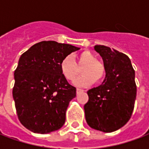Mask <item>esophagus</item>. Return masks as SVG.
Wrapping results in <instances>:
<instances>
[{
    "label": "esophagus",
    "instance_id": "esophagus-1",
    "mask_svg": "<svg viewBox=\"0 0 149 149\" xmlns=\"http://www.w3.org/2000/svg\"><path fill=\"white\" fill-rule=\"evenodd\" d=\"M81 92H83V90H82V89H80V88H77V93L79 94L80 93H81Z\"/></svg>",
    "mask_w": 149,
    "mask_h": 149
}]
</instances>
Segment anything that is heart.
<instances>
[{
  "label": "heart",
  "instance_id": "heart-1",
  "mask_svg": "<svg viewBox=\"0 0 149 149\" xmlns=\"http://www.w3.org/2000/svg\"><path fill=\"white\" fill-rule=\"evenodd\" d=\"M72 60L71 56H66L60 65L62 76L67 81L73 82L80 74L82 76L76 81L78 86H88L93 83H100L105 77L106 68L103 62L97 60L96 56L88 50H84L76 55Z\"/></svg>",
  "mask_w": 149,
  "mask_h": 149
}]
</instances>
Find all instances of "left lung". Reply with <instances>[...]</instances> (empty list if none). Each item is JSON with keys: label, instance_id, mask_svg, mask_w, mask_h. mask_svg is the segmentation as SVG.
<instances>
[{"label": "left lung", "instance_id": "left-lung-1", "mask_svg": "<svg viewBox=\"0 0 149 149\" xmlns=\"http://www.w3.org/2000/svg\"><path fill=\"white\" fill-rule=\"evenodd\" d=\"M94 49L102 56L106 76L100 86L87 92L85 119L92 128L112 132L131 118L136 97L135 71L124 53L104 45H96Z\"/></svg>", "mask_w": 149, "mask_h": 149}]
</instances>
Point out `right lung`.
Listing matches in <instances>:
<instances>
[{
  "mask_svg": "<svg viewBox=\"0 0 149 149\" xmlns=\"http://www.w3.org/2000/svg\"><path fill=\"white\" fill-rule=\"evenodd\" d=\"M80 48L53 40L37 43L24 52L14 72L13 97L18 119L35 133L58 130L65 122L76 88L62 76V60Z\"/></svg>",
  "mask_w": 149,
  "mask_h": 149,
  "instance_id": "right-lung-1",
  "label": "right lung"
}]
</instances>
